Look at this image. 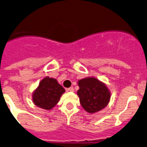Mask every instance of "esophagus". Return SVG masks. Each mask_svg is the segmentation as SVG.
I'll return each mask as SVG.
<instances>
[{"instance_id":"1","label":"esophagus","mask_w":147,"mask_h":147,"mask_svg":"<svg viewBox=\"0 0 147 147\" xmlns=\"http://www.w3.org/2000/svg\"><path fill=\"white\" fill-rule=\"evenodd\" d=\"M67 92H73V91H74V88H73V87H71V88H67Z\"/></svg>"}]
</instances>
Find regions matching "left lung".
I'll use <instances>...</instances> for the list:
<instances>
[{
    "label": "left lung",
    "instance_id": "obj_1",
    "mask_svg": "<svg viewBox=\"0 0 147 147\" xmlns=\"http://www.w3.org/2000/svg\"><path fill=\"white\" fill-rule=\"evenodd\" d=\"M77 94L82 107L87 112L94 113L105 109L111 98V92L103 82L94 77H88L78 81Z\"/></svg>",
    "mask_w": 147,
    "mask_h": 147
}]
</instances>
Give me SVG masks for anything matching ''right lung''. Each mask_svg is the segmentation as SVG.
<instances>
[{"instance_id":"1","label":"right lung","mask_w":147,"mask_h":147,"mask_svg":"<svg viewBox=\"0 0 147 147\" xmlns=\"http://www.w3.org/2000/svg\"><path fill=\"white\" fill-rule=\"evenodd\" d=\"M65 90L55 78L46 76L40 80L32 94L33 102L36 106L45 110H50L59 101Z\"/></svg>"}]
</instances>
